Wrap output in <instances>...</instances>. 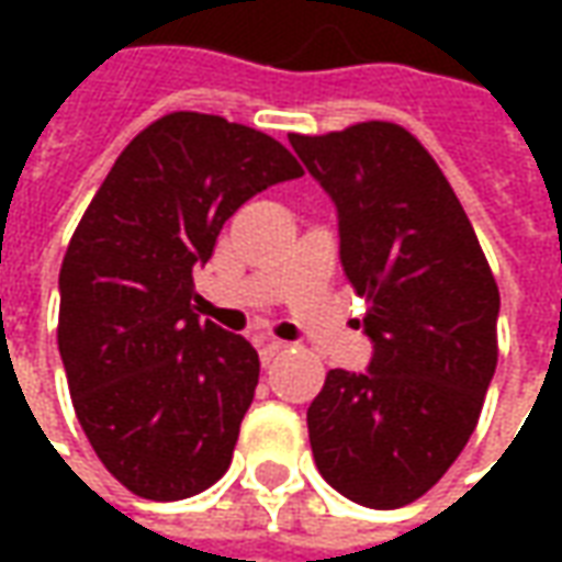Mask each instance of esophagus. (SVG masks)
<instances>
[{
    "mask_svg": "<svg viewBox=\"0 0 562 562\" xmlns=\"http://www.w3.org/2000/svg\"><path fill=\"white\" fill-rule=\"evenodd\" d=\"M256 342H258V355H261V364L265 367H268L270 361H273V358H277L282 349H285V342L270 340V337H256Z\"/></svg>",
    "mask_w": 562,
    "mask_h": 562,
    "instance_id": "obj_1",
    "label": "esophagus"
}]
</instances>
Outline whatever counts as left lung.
Wrapping results in <instances>:
<instances>
[{
    "instance_id": "8db88e82",
    "label": "left lung",
    "mask_w": 562,
    "mask_h": 562,
    "mask_svg": "<svg viewBox=\"0 0 562 562\" xmlns=\"http://www.w3.org/2000/svg\"><path fill=\"white\" fill-rule=\"evenodd\" d=\"M340 220L346 280L367 297V373L330 370L306 409L322 479L401 508L458 460L496 370L499 289L446 173L397 123L289 135Z\"/></svg>"
}]
</instances>
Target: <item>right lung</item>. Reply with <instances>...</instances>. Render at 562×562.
Segmentation results:
<instances>
[{
    "mask_svg": "<svg viewBox=\"0 0 562 562\" xmlns=\"http://www.w3.org/2000/svg\"><path fill=\"white\" fill-rule=\"evenodd\" d=\"M301 173L258 128L173 111L120 153L71 234L59 355L92 451L132 494L186 499L228 470L258 352L198 318L192 268L234 210Z\"/></svg>",
    "mask_w": 562,
    "mask_h": 562,
    "instance_id": "right-lung-1",
    "label": "right lung"
}]
</instances>
